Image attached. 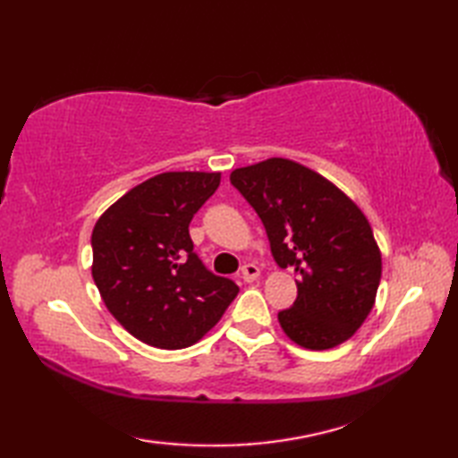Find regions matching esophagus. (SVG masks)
Instances as JSON below:
<instances>
[{"mask_svg":"<svg viewBox=\"0 0 458 458\" xmlns=\"http://www.w3.org/2000/svg\"><path fill=\"white\" fill-rule=\"evenodd\" d=\"M240 277L244 279L246 284H251V281H256L259 277V267L254 266V264H246L244 267H242Z\"/></svg>","mask_w":458,"mask_h":458,"instance_id":"esophagus-1","label":"esophagus"}]
</instances>
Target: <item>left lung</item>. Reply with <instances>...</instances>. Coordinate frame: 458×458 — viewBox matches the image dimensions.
Segmentation results:
<instances>
[{"label": "left lung", "instance_id": "left-lung-1", "mask_svg": "<svg viewBox=\"0 0 458 458\" xmlns=\"http://www.w3.org/2000/svg\"><path fill=\"white\" fill-rule=\"evenodd\" d=\"M254 207L279 267L297 271V299L277 315L307 350L346 343L376 303L382 251L358 204L297 161L269 157L230 173Z\"/></svg>", "mask_w": 458, "mask_h": 458}]
</instances>
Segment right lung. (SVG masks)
<instances>
[{"mask_svg": "<svg viewBox=\"0 0 458 458\" xmlns=\"http://www.w3.org/2000/svg\"><path fill=\"white\" fill-rule=\"evenodd\" d=\"M220 173L167 171L115 200L92 230V277L114 318L141 343L197 344L222 318L238 285L192 251L189 224Z\"/></svg>", "mask_w": 458, "mask_h": 458, "instance_id": "1", "label": "right lung"}]
</instances>
